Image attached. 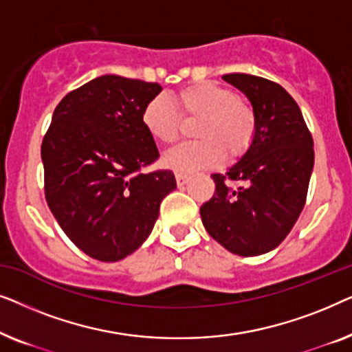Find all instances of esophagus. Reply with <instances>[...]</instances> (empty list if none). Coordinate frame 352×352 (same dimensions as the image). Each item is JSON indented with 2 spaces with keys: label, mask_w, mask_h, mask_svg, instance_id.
I'll list each match as a JSON object with an SVG mask.
<instances>
[{
  "label": "esophagus",
  "mask_w": 352,
  "mask_h": 352,
  "mask_svg": "<svg viewBox=\"0 0 352 352\" xmlns=\"http://www.w3.org/2000/svg\"><path fill=\"white\" fill-rule=\"evenodd\" d=\"M175 176H176L177 186H184V184H187V181H189V176L184 175V173H176Z\"/></svg>",
  "instance_id": "34e87169"
}]
</instances>
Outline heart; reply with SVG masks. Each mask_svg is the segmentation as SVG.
<instances>
[{
	"mask_svg": "<svg viewBox=\"0 0 352 352\" xmlns=\"http://www.w3.org/2000/svg\"><path fill=\"white\" fill-rule=\"evenodd\" d=\"M176 105L165 94H157L144 105L141 120L148 136L162 144H173L181 133V115L200 118L195 138L171 148L163 162L177 171H197L218 166L224 157L237 160L253 146L258 118L252 105L234 89L213 81L182 88Z\"/></svg>",
	"mask_w": 352,
	"mask_h": 352,
	"instance_id": "heart-1",
	"label": "heart"
}]
</instances>
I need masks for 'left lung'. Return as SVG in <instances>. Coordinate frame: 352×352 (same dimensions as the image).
Wrapping results in <instances>:
<instances>
[{
  "label": "left lung",
  "mask_w": 352,
  "mask_h": 352,
  "mask_svg": "<svg viewBox=\"0 0 352 352\" xmlns=\"http://www.w3.org/2000/svg\"><path fill=\"white\" fill-rule=\"evenodd\" d=\"M223 78L250 99L258 131L228 173L211 175L214 194L200 206V216L230 253L258 256L283 242L305 208L314 142L295 99L280 85L247 74Z\"/></svg>",
  "instance_id": "8db88e82"
}]
</instances>
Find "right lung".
<instances>
[{"instance_id":"add662e5","label":"right lung","mask_w":352,"mask_h":352,"mask_svg":"<svg viewBox=\"0 0 352 352\" xmlns=\"http://www.w3.org/2000/svg\"><path fill=\"white\" fill-rule=\"evenodd\" d=\"M160 91L158 83L99 76L57 104L43 138L47 206L67 237L99 261L141 247L176 189L173 171H144L160 153L141 113Z\"/></svg>"}]
</instances>
